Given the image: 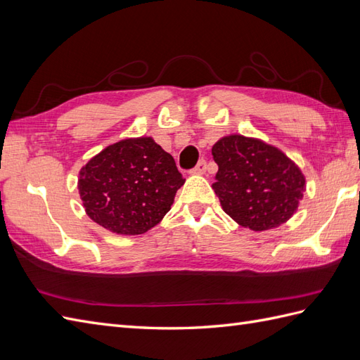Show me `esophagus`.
Masks as SVG:
<instances>
[{
    "instance_id": "esophagus-1",
    "label": "esophagus",
    "mask_w": 360,
    "mask_h": 360,
    "mask_svg": "<svg viewBox=\"0 0 360 360\" xmlns=\"http://www.w3.org/2000/svg\"><path fill=\"white\" fill-rule=\"evenodd\" d=\"M205 169H207V161L205 160H200L195 167H193L191 170H190V173H193V174H204L205 173Z\"/></svg>"
}]
</instances>
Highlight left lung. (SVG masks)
I'll return each instance as SVG.
<instances>
[{
    "mask_svg": "<svg viewBox=\"0 0 360 360\" xmlns=\"http://www.w3.org/2000/svg\"><path fill=\"white\" fill-rule=\"evenodd\" d=\"M211 153L219 165L214 193L237 224L264 231L280 226L297 211L306 179L276 147L231 135L219 140Z\"/></svg>",
    "mask_w": 360,
    "mask_h": 360,
    "instance_id": "left-lung-1",
    "label": "left lung"
}]
</instances>
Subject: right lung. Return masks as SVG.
<instances>
[{
    "instance_id": "obj_1",
    "label": "right lung",
    "mask_w": 360,
    "mask_h": 360,
    "mask_svg": "<svg viewBox=\"0 0 360 360\" xmlns=\"http://www.w3.org/2000/svg\"><path fill=\"white\" fill-rule=\"evenodd\" d=\"M184 181L173 156L147 136L96 155L80 172L79 193L96 224L136 236L161 222Z\"/></svg>"
}]
</instances>
